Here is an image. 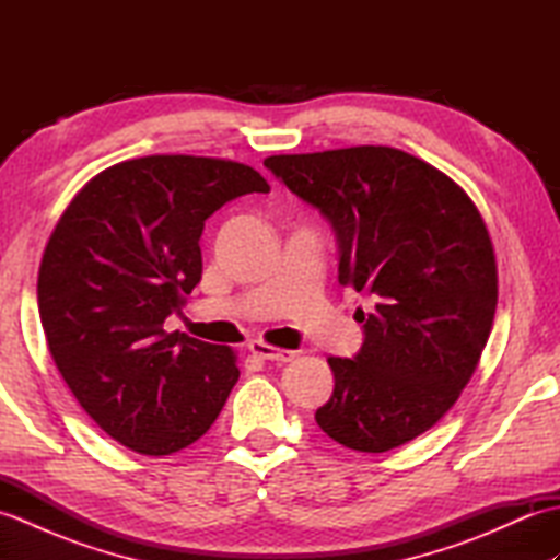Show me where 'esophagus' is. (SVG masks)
Masks as SVG:
<instances>
[{
    "label": "esophagus",
    "mask_w": 560,
    "mask_h": 560,
    "mask_svg": "<svg viewBox=\"0 0 560 560\" xmlns=\"http://www.w3.org/2000/svg\"><path fill=\"white\" fill-rule=\"evenodd\" d=\"M249 351H253L257 359L273 361V363H289V361H293V355H295L289 349H277V347H271V343H265V341H253V343H249Z\"/></svg>",
    "instance_id": "1"
}]
</instances>
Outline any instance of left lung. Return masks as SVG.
<instances>
[{"label": "left lung", "mask_w": 560, "mask_h": 560, "mask_svg": "<svg viewBox=\"0 0 560 560\" xmlns=\"http://www.w3.org/2000/svg\"><path fill=\"white\" fill-rule=\"evenodd\" d=\"M331 223L339 283L373 301L363 347L329 355L335 392L315 413L339 445L387 452L433 428L489 341L498 267L489 229L464 189L392 147L265 159Z\"/></svg>", "instance_id": "8db88e82"}]
</instances>
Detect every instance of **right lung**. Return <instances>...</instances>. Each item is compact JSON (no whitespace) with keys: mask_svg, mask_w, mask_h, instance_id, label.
I'll return each instance as SVG.
<instances>
[{"mask_svg":"<svg viewBox=\"0 0 560 560\" xmlns=\"http://www.w3.org/2000/svg\"><path fill=\"white\" fill-rule=\"evenodd\" d=\"M269 185L245 163L159 153L105 168L59 217L38 271L47 349L93 421L139 455L192 445L241 377L231 347L165 331L201 279L199 237Z\"/></svg>","mask_w":560,"mask_h":560,"instance_id":"1","label":"right lung"}]
</instances>
